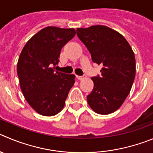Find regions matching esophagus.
Listing matches in <instances>:
<instances>
[{
    "label": "esophagus",
    "mask_w": 153,
    "mask_h": 153,
    "mask_svg": "<svg viewBox=\"0 0 153 153\" xmlns=\"http://www.w3.org/2000/svg\"><path fill=\"white\" fill-rule=\"evenodd\" d=\"M76 78H78V80H82L85 78H86V75H81V76H80V75H76Z\"/></svg>",
    "instance_id": "34e87169"
}]
</instances>
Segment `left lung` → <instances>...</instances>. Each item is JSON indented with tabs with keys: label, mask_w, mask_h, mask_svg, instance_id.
Masks as SVG:
<instances>
[{
	"label": "left lung",
	"mask_w": 153,
	"mask_h": 153,
	"mask_svg": "<svg viewBox=\"0 0 153 153\" xmlns=\"http://www.w3.org/2000/svg\"><path fill=\"white\" fill-rule=\"evenodd\" d=\"M77 35L93 62L102 65L100 76L91 78L94 87L87 97L88 104L98 114L112 113L122 105L134 81L136 62L132 48L121 34L104 25L77 28Z\"/></svg>",
	"instance_id": "obj_1"
}]
</instances>
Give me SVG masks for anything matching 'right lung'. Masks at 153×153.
<instances>
[{
    "label": "right lung",
    "mask_w": 153,
    "mask_h": 153,
    "mask_svg": "<svg viewBox=\"0 0 153 153\" xmlns=\"http://www.w3.org/2000/svg\"><path fill=\"white\" fill-rule=\"evenodd\" d=\"M74 28L48 26L25 45L19 57L17 74L25 100L38 113L52 116L60 112L75 76L53 69L60 51L75 35Z\"/></svg>",
    "instance_id": "add662e5"
}]
</instances>
